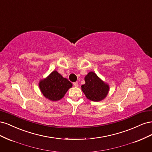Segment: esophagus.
Here are the masks:
<instances>
[{"instance_id": "34e87169", "label": "esophagus", "mask_w": 152, "mask_h": 152, "mask_svg": "<svg viewBox=\"0 0 152 152\" xmlns=\"http://www.w3.org/2000/svg\"><path fill=\"white\" fill-rule=\"evenodd\" d=\"M73 86H74L75 87H77L78 86H79V83H78V82H73Z\"/></svg>"}]
</instances>
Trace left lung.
<instances>
[{
    "mask_svg": "<svg viewBox=\"0 0 152 152\" xmlns=\"http://www.w3.org/2000/svg\"><path fill=\"white\" fill-rule=\"evenodd\" d=\"M86 83L82 85V91L86 98L93 102H101L106 98L110 91L109 85L102 80L93 72L85 77Z\"/></svg>",
    "mask_w": 152,
    "mask_h": 152,
    "instance_id": "left-lung-1",
    "label": "left lung"
}]
</instances>
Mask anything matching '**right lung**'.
<instances>
[{
  "instance_id": "add662e5",
  "label": "right lung",
  "mask_w": 152,
  "mask_h": 152,
  "mask_svg": "<svg viewBox=\"0 0 152 152\" xmlns=\"http://www.w3.org/2000/svg\"><path fill=\"white\" fill-rule=\"evenodd\" d=\"M39 86L45 98L55 102L64 97L72 87V84L56 70H54L46 78L39 81Z\"/></svg>"
}]
</instances>
